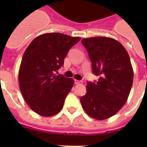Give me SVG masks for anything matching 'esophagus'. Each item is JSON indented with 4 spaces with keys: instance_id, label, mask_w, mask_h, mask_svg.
Segmentation results:
<instances>
[{
    "instance_id": "obj_1",
    "label": "esophagus",
    "mask_w": 147,
    "mask_h": 147,
    "mask_svg": "<svg viewBox=\"0 0 147 147\" xmlns=\"http://www.w3.org/2000/svg\"><path fill=\"white\" fill-rule=\"evenodd\" d=\"M74 82H75V84H76V85H79V84H82V81H80V80H76V79H75V80H74Z\"/></svg>"
}]
</instances>
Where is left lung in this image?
<instances>
[{
  "instance_id": "left-lung-1",
  "label": "left lung",
  "mask_w": 147,
  "mask_h": 147,
  "mask_svg": "<svg viewBox=\"0 0 147 147\" xmlns=\"http://www.w3.org/2000/svg\"><path fill=\"white\" fill-rule=\"evenodd\" d=\"M97 82L87 83V92L80 101L86 114L105 120L117 114L127 100L134 71L130 56L121 42L105 36L83 39Z\"/></svg>"
}]
</instances>
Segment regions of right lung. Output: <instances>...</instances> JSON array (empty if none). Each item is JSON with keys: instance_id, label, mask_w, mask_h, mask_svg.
Instances as JSON below:
<instances>
[{"instance_id": "obj_1", "label": "right lung", "mask_w": 147, "mask_h": 147, "mask_svg": "<svg viewBox=\"0 0 147 147\" xmlns=\"http://www.w3.org/2000/svg\"><path fill=\"white\" fill-rule=\"evenodd\" d=\"M80 40L59 33H45L35 38L24 52L19 70L20 88L26 104L36 114L50 117L62 110L74 81L55 72Z\"/></svg>"}]
</instances>
